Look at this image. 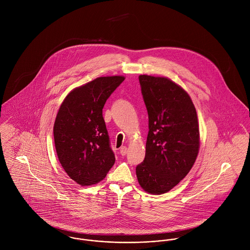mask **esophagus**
Here are the masks:
<instances>
[{"instance_id": "1", "label": "esophagus", "mask_w": 250, "mask_h": 250, "mask_svg": "<svg viewBox=\"0 0 250 250\" xmlns=\"http://www.w3.org/2000/svg\"><path fill=\"white\" fill-rule=\"evenodd\" d=\"M119 152H120V154H121L122 156H125V155L127 154V152H128V149H127L126 146H122V147L120 148Z\"/></svg>"}]
</instances>
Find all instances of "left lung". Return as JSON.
I'll return each mask as SVG.
<instances>
[{"label": "left lung", "mask_w": 250, "mask_h": 250, "mask_svg": "<svg viewBox=\"0 0 250 250\" xmlns=\"http://www.w3.org/2000/svg\"><path fill=\"white\" fill-rule=\"evenodd\" d=\"M139 80L149 132L136 173L145 191L163 194L187 176L198 155L196 109L187 91L168 78L141 75Z\"/></svg>", "instance_id": "left-lung-1"}]
</instances>
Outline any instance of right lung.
I'll list each match as a JSON object with an SVG mask.
<instances>
[{
  "mask_svg": "<svg viewBox=\"0 0 250 250\" xmlns=\"http://www.w3.org/2000/svg\"><path fill=\"white\" fill-rule=\"evenodd\" d=\"M124 80L123 76L96 78L74 88L59 109L54 124L58 158L67 175L81 186L100 182L114 165L103 107Z\"/></svg>",
  "mask_w": 250,
  "mask_h": 250,
  "instance_id": "right-lung-1",
  "label": "right lung"
}]
</instances>
